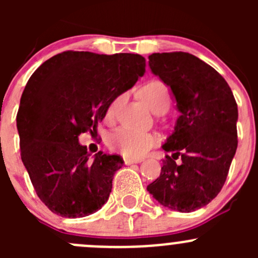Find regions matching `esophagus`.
I'll use <instances>...</instances> for the list:
<instances>
[{
    "mask_svg": "<svg viewBox=\"0 0 258 258\" xmlns=\"http://www.w3.org/2000/svg\"><path fill=\"white\" fill-rule=\"evenodd\" d=\"M141 158H128V157H126L124 158V165H132V163H140L141 162Z\"/></svg>",
    "mask_w": 258,
    "mask_h": 258,
    "instance_id": "1",
    "label": "esophagus"
}]
</instances>
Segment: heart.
I'll list each match as a JSON object with an SVG mask.
<instances>
[{"mask_svg":"<svg viewBox=\"0 0 258 258\" xmlns=\"http://www.w3.org/2000/svg\"><path fill=\"white\" fill-rule=\"evenodd\" d=\"M141 96L148 107L155 113L167 110L170 105V91L160 80H152L141 88ZM123 96H117L106 110V118L112 119ZM158 136L153 132H141L128 127H119L108 136L107 144L111 150L126 157H142L153 146L157 145Z\"/></svg>","mask_w":258,"mask_h":258,"instance_id":"obj_1","label":"heart"}]
</instances>
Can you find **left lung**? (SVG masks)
<instances>
[{
  "instance_id": "1",
  "label": "left lung",
  "mask_w": 258,
  "mask_h": 258,
  "mask_svg": "<svg viewBox=\"0 0 258 258\" xmlns=\"http://www.w3.org/2000/svg\"><path fill=\"white\" fill-rule=\"evenodd\" d=\"M148 59L151 71L172 90L181 114L162 146L172 156H166L147 191L162 206L192 212L210 204L225 184L238 144L237 103L226 80L194 54L163 52Z\"/></svg>"
}]
</instances>
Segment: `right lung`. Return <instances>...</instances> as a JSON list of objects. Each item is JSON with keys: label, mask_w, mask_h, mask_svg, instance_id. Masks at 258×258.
<instances>
[{"label": "right lung", "mask_w": 258, "mask_h": 258, "mask_svg": "<svg viewBox=\"0 0 258 258\" xmlns=\"http://www.w3.org/2000/svg\"><path fill=\"white\" fill-rule=\"evenodd\" d=\"M145 67L141 54L64 51L30 77L16 117L21 158L53 213L85 217L108 200L123 160L98 152L91 161L79 136L96 134L108 105L144 76Z\"/></svg>", "instance_id": "right-lung-1"}]
</instances>
